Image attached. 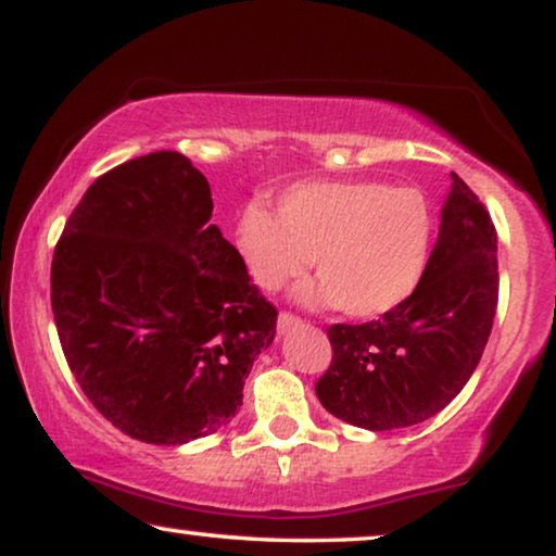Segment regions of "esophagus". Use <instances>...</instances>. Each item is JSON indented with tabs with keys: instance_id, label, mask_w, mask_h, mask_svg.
I'll list each match as a JSON object with an SVG mask.
<instances>
[{
	"instance_id": "esophagus-1",
	"label": "esophagus",
	"mask_w": 556,
	"mask_h": 556,
	"mask_svg": "<svg viewBox=\"0 0 556 556\" xmlns=\"http://www.w3.org/2000/svg\"><path fill=\"white\" fill-rule=\"evenodd\" d=\"M295 326H301V318L288 314V311H280V314H278V333H288L291 329H295Z\"/></svg>"
}]
</instances>
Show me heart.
I'll return each mask as SVG.
<instances>
[{"mask_svg": "<svg viewBox=\"0 0 556 556\" xmlns=\"http://www.w3.org/2000/svg\"><path fill=\"white\" fill-rule=\"evenodd\" d=\"M235 240L250 278L265 291L303 276L314 255L318 280L303 288L301 299L375 318L420 286L435 240V212L417 187L303 181L280 194L278 215L263 202H248Z\"/></svg>", "mask_w": 556, "mask_h": 556, "instance_id": "obj_1", "label": "heart"}]
</instances>
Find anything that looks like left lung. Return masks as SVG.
Listing matches in <instances>:
<instances>
[{
	"instance_id": "8db88e82",
	"label": "left lung",
	"mask_w": 556,
	"mask_h": 556,
	"mask_svg": "<svg viewBox=\"0 0 556 556\" xmlns=\"http://www.w3.org/2000/svg\"><path fill=\"white\" fill-rule=\"evenodd\" d=\"M428 270L405 303L369 324L329 326L331 364L316 382L333 417L364 430L438 415L481 362L498 306L496 227L451 174Z\"/></svg>"
}]
</instances>
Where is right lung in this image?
<instances>
[{
  "instance_id": "obj_1",
  "label": "right lung",
  "mask_w": 556,
  "mask_h": 556,
  "mask_svg": "<svg viewBox=\"0 0 556 556\" xmlns=\"http://www.w3.org/2000/svg\"><path fill=\"white\" fill-rule=\"evenodd\" d=\"M210 217L204 174L179 151H154L88 187L52 255L67 367L141 443L181 445L230 422L276 337V306Z\"/></svg>"
}]
</instances>
